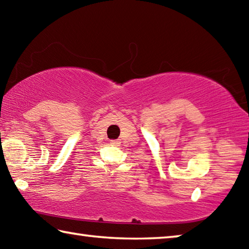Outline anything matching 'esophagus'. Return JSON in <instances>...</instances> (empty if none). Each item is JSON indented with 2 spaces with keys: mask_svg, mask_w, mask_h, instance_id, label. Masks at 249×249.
Here are the masks:
<instances>
[{
  "mask_svg": "<svg viewBox=\"0 0 249 249\" xmlns=\"http://www.w3.org/2000/svg\"><path fill=\"white\" fill-rule=\"evenodd\" d=\"M109 144L113 145V146H120L121 142H120V141H111V142H109Z\"/></svg>",
  "mask_w": 249,
  "mask_h": 249,
  "instance_id": "34e87169",
  "label": "esophagus"
}]
</instances>
